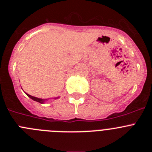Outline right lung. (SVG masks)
<instances>
[{"label":"right lung","mask_w":152,"mask_h":152,"mask_svg":"<svg viewBox=\"0 0 152 152\" xmlns=\"http://www.w3.org/2000/svg\"><path fill=\"white\" fill-rule=\"evenodd\" d=\"M26 94L27 95L29 98H31L32 100H35V101H36V102H39V103H45V101H47L48 100H49V99H42V98L36 97V96H31V95L28 94H26ZM58 98H59V96H58V97H54L53 99H58Z\"/></svg>","instance_id":"1"}]
</instances>
